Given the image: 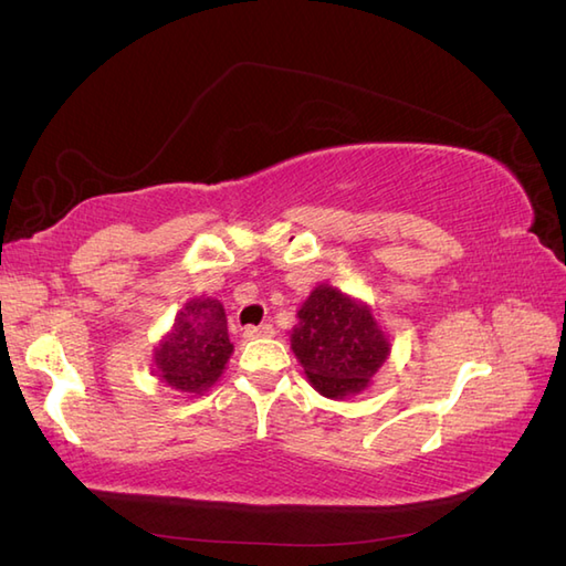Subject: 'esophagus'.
I'll return each instance as SVG.
<instances>
[{"label":"esophagus","instance_id":"1","mask_svg":"<svg viewBox=\"0 0 566 566\" xmlns=\"http://www.w3.org/2000/svg\"><path fill=\"white\" fill-rule=\"evenodd\" d=\"M242 336H245L248 340H252V338H270V336H274V328H272V324L245 326V331H242Z\"/></svg>","mask_w":566,"mask_h":566}]
</instances>
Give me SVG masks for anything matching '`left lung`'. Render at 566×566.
<instances>
[{"label":"left lung","mask_w":566,"mask_h":566,"mask_svg":"<svg viewBox=\"0 0 566 566\" xmlns=\"http://www.w3.org/2000/svg\"><path fill=\"white\" fill-rule=\"evenodd\" d=\"M292 348L316 390L338 400L368 385L390 343L368 306L321 284L298 312Z\"/></svg>","instance_id":"8db88e82"}]
</instances>
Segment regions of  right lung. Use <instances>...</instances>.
Returning a JSON list of instances; mask_svg holds the SVG:
<instances>
[{
	"instance_id": "obj_1",
	"label": "right lung",
	"mask_w": 566,
	"mask_h": 566,
	"mask_svg": "<svg viewBox=\"0 0 566 566\" xmlns=\"http://www.w3.org/2000/svg\"><path fill=\"white\" fill-rule=\"evenodd\" d=\"M232 353L226 312L216 298H191L176 314L171 334L157 348L159 378L181 392L213 385Z\"/></svg>"
}]
</instances>
